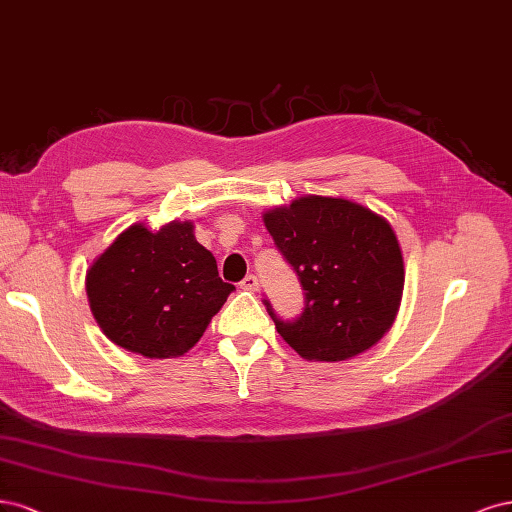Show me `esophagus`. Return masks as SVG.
<instances>
[{
	"label": "esophagus",
	"mask_w": 512,
	"mask_h": 512,
	"mask_svg": "<svg viewBox=\"0 0 512 512\" xmlns=\"http://www.w3.org/2000/svg\"><path fill=\"white\" fill-rule=\"evenodd\" d=\"M240 289H244V291H257V289H259L257 276H253V274L246 276V278L242 280V283H240Z\"/></svg>",
	"instance_id": "esophagus-1"
}]
</instances>
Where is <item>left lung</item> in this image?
I'll return each instance as SVG.
<instances>
[{
	"instance_id": "left-lung-1",
	"label": "left lung",
	"mask_w": 512,
	"mask_h": 512,
	"mask_svg": "<svg viewBox=\"0 0 512 512\" xmlns=\"http://www.w3.org/2000/svg\"><path fill=\"white\" fill-rule=\"evenodd\" d=\"M278 251L298 272L306 306L278 334L308 361H344L368 351L395 321L404 257L391 223L344 197L306 195L263 212Z\"/></svg>"
}]
</instances>
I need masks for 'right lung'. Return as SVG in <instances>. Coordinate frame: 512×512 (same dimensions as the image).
Returning a JSON list of instances; mask_svg holds the SVG:
<instances>
[{"mask_svg":"<svg viewBox=\"0 0 512 512\" xmlns=\"http://www.w3.org/2000/svg\"><path fill=\"white\" fill-rule=\"evenodd\" d=\"M87 298L104 336L148 359L180 357L206 332L234 285L195 240L191 221L157 232L127 227L87 270Z\"/></svg>","mask_w":512,"mask_h":512,"instance_id":"right-lung-1","label":"right lung"}]
</instances>
